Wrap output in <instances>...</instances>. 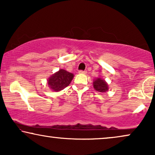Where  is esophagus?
I'll list each match as a JSON object with an SVG mask.
<instances>
[{
  "label": "esophagus",
  "mask_w": 155,
  "mask_h": 155,
  "mask_svg": "<svg viewBox=\"0 0 155 155\" xmlns=\"http://www.w3.org/2000/svg\"><path fill=\"white\" fill-rule=\"evenodd\" d=\"M79 74H86V71H82V70H80V71H79Z\"/></svg>",
  "instance_id": "34e87169"
}]
</instances>
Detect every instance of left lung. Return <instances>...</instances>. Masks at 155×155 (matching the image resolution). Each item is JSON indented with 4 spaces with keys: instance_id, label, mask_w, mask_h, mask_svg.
I'll return each instance as SVG.
<instances>
[{
    "instance_id": "1",
    "label": "left lung",
    "mask_w": 155,
    "mask_h": 155,
    "mask_svg": "<svg viewBox=\"0 0 155 155\" xmlns=\"http://www.w3.org/2000/svg\"><path fill=\"white\" fill-rule=\"evenodd\" d=\"M94 89L101 93H105L108 91V85L104 79L97 78L93 82Z\"/></svg>"
}]
</instances>
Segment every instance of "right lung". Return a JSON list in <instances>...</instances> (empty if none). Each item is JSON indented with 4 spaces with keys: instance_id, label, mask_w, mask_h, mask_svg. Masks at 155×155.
<instances>
[{
    "instance_id": "1",
    "label": "right lung",
    "mask_w": 155,
    "mask_h": 155,
    "mask_svg": "<svg viewBox=\"0 0 155 155\" xmlns=\"http://www.w3.org/2000/svg\"><path fill=\"white\" fill-rule=\"evenodd\" d=\"M73 77V74L69 73L66 70L59 69L49 78L47 84L49 87L54 91H59L69 85Z\"/></svg>"
}]
</instances>
